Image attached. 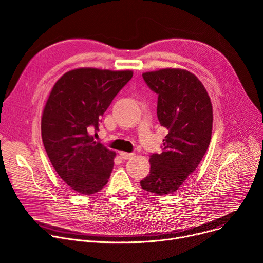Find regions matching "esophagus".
Here are the masks:
<instances>
[{"mask_svg":"<svg viewBox=\"0 0 263 263\" xmlns=\"http://www.w3.org/2000/svg\"><path fill=\"white\" fill-rule=\"evenodd\" d=\"M120 155H121V157H122L123 159L127 160V159L132 158L134 154H133V153H127V152H120Z\"/></svg>","mask_w":263,"mask_h":263,"instance_id":"1","label":"esophagus"}]
</instances>
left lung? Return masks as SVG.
I'll use <instances>...</instances> for the list:
<instances>
[{
	"mask_svg": "<svg viewBox=\"0 0 263 263\" xmlns=\"http://www.w3.org/2000/svg\"><path fill=\"white\" fill-rule=\"evenodd\" d=\"M158 95L157 118L167 129L161 154L149 156V174L141 189L155 195H168L196 171L211 139L212 105L202 82L181 68H164L142 73Z\"/></svg>",
	"mask_w": 263,
	"mask_h": 263,
	"instance_id": "1",
	"label": "left lung"
}]
</instances>
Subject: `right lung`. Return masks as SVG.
Listing matches in <instances>:
<instances>
[{
    "label": "right lung",
    "instance_id": "obj_1",
    "mask_svg": "<svg viewBox=\"0 0 263 263\" xmlns=\"http://www.w3.org/2000/svg\"><path fill=\"white\" fill-rule=\"evenodd\" d=\"M132 70L82 67L55 83L42 118V137L60 178L82 195L100 192L114 168L116 152L95 141L104 112L131 80Z\"/></svg>",
    "mask_w": 263,
    "mask_h": 263
}]
</instances>
